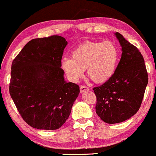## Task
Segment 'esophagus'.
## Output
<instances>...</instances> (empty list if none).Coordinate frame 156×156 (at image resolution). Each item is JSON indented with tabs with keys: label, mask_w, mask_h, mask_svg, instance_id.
Instances as JSON below:
<instances>
[{
	"label": "esophagus",
	"mask_w": 156,
	"mask_h": 156,
	"mask_svg": "<svg viewBox=\"0 0 156 156\" xmlns=\"http://www.w3.org/2000/svg\"><path fill=\"white\" fill-rule=\"evenodd\" d=\"M88 90H89V88L87 87V86H85V85L80 86V93H81L85 92V91H87Z\"/></svg>",
	"instance_id": "1"
}]
</instances>
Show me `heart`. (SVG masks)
Here are the masks:
<instances>
[{
  "label": "heart",
  "mask_w": 156,
  "mask_h": 156,
  "mask_svg": "<svg viewBox=\"0 0 156 156\" xmlns=\"http://www.w3.org/2000/svg\"><path fill=\"white\" fill-rule=\"evenodd\" d=\"M118 60V49L112 42L86 41L73 50L71 59L62 60L61 66L72 82H77L87 69L88 77L101 84L114 75Z\"/></svg>",
  "instance_id": "1"
}]
</instances>
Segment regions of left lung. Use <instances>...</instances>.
<instances>
[{"mask_svg":"<svg viewBox=\"0 0 156 156\" xmlns=\"http://www.w3.org/2000/svg\"><path fill=\"white\" fill-rule=\"evenodd\" d=\"M115 36L122 47L121 58L110 80L93 88L97 115L109 124L123 122L136 114L148 83L141 52L118 32Z\"/></svg>","mask_w":156,"mask_h":156,"instance_id":"obj_1","label":"left lung"}]
</instances>
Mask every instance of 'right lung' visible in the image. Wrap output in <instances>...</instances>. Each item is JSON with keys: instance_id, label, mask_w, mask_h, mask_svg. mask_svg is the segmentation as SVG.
Here are the masks:
<instances>
[{"instance_id": "add662e5", "label": "right lung", "mask_w": 156, "mask_h": 156, "mask_svg": "<svg viewBox=\"0 0 156 156\" xmlns=\"http://www.w3.org/2000/svg\"><path fill=\"white\" fill-rule=\"evenodd\" d=\"M67 41L60 36L32 39L13 60L9 93L31 127L55 130L66 121L80 87L64 80L61 59Z\"/></svg>"}]
</instances>
